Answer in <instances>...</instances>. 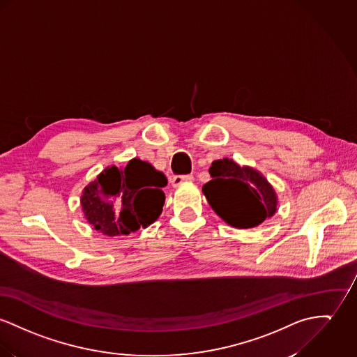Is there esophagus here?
Masks as SVG:
<instances>
[{
    "mask_svg": "<svg viewBox=\"0 0 357 357\" xmlns=\"http://www.w3.org/2000/svg\"><path fill=\"white\" fill-rule=\"evenodd\" d=\"M194 179L192 174H188V175H175L172 179H171V183L174 188L176 186H181L182 183H188V182H192Z\"/></svg>",
    "mask_w": 357,
    "mask_h": 357,
    "instance_id": "1",
    "label": "esophagus"
}]
</instances>
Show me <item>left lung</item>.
I'll return each instance as SVG.
<instances>
[{"mask_svg":"<svg viewBox=\"0 0 357 357\" xmlns=\"http://www.w3.org/2000/svg\"><path fill=\"white\" fill-rule=\"evenodd\" d=\"M212 181L204 185L212 209L236 228L259 225L277 211V197L271 183L254 168L220 159L209 168Z\"/></svg>","mask_w":357,"mask_h":357,"instance_id":"left-lung-1","label":"left lung"}]
</instances>
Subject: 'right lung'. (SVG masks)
<instances>
[{
    "mask_svg": "<svg viewBox=\"0 0 357 357\" xmlns=\"http://www.w3.org/2000/svg\"><path fill=\"white\" fill-rule=\"evenodd\" d=\"M165 185V174L139 159H132L123 169L112 165L84 189V215L105 235H129L160 216Z\"/></svg>",
    "mask_w": 357,
    "mask_h": 357,
    "instance_id": "right-lung-1",
    "label": "right lung"
}]
</instances>
